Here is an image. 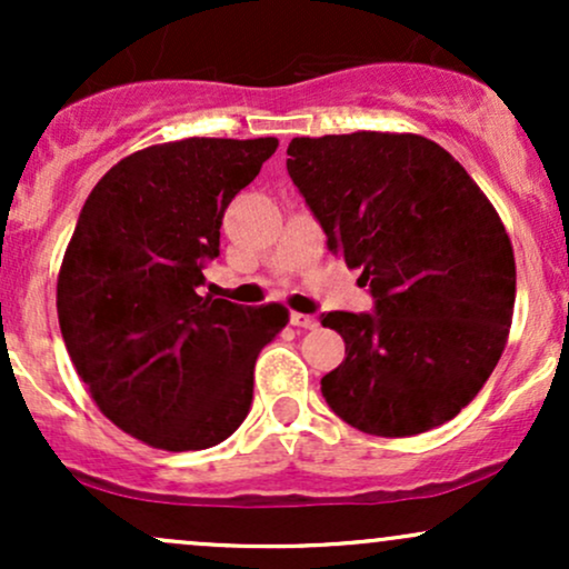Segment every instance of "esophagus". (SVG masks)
Returning <instances> with one entry per match:
<instances>
[{
  "mask_svg": "<svg viewBox=\"0 0 569 569\" xmlns=\"http://www.w3.org/2000/svg\"><path fill=\"white\" fill-rule=\"evenodd\" d=\"M289 321H291V326H297V329H316L318 326L316 316H305V312H291Z\"/></svg>",
  "mask_w": 569,
  "mask_h": 569,
  "instance_id": "34e87169",
  "label": "esophagus"
}]
</instances>
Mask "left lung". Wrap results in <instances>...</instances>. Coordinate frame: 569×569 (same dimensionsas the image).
I'll use <instances>...</instances> for the list:
<instances>
[{
  "label": "left lung",
  "mask_w": 569,
  "mask_h": 569,
  "mask_svg": "<svg viewBox=\"0 0 569 569\" xmlns=\"http://www.w3.org/2000/svg\"><path fill=\"white\" fill-rule=\"evenodd\" d=\"M289 176L326 232L361 267L371 312H323L345 361L321 380L337 417L385 439L460 415L498 367L516 299L511 240L447 149L411 133L293 139Z\"/></svg>",
  "instance_id": "left-lung-1"
}]
</instances>
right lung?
I'll list each match as a JSON object with an SVG mask.
<instances>
[{
	"instance_id": "add662e5",
	"label": "right lung",
	"mask_w": 569,
	"mask_h": 569,
	"mask_svg": "<svg viewBox=\"0 0 569 569\" xmlns=\"http://www.w3.org/2000/svg\"><path fill=\"white\" fill-rule=\"evenodd\" d=\"M278 139H184L120 160L84 200L58 276V323L98 409L168 449L217 447L246 420L280 305L200 297L227 206Z\"/></svg>"
}]
</instances>
